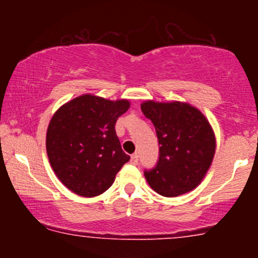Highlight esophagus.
I'll use <instances>...</instances> for the list:
<instances>
[{"label": "esophagus", "mask_w": 258, "mask_h": 258, "mask_svg": "<svg viewBox=\"0 0 258 258\" xmlns=\"http://www.w3.org/2000/svg\"><path fill=\"white\" fill-rule=\"evenodd\" d=\"M131 162L133 165L138 164V154H133V155H131Z\"/></svg>", "instance_id": "34e87169"}]
</instances>
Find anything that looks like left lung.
<instances>
[{"instance_id":"obj_1","label":"left lung","mask_w":258,"mask_h":258,"mask_svg":"<svg viewBox=\"0 0 258 258\" xmlns=\"http://www.w3.org/2000/svg\"><path fill=\"white\" fill-rule=\"evenodd\" d=\"M141 109L154 123L160 146L155 167L144 171L147 182L166 198L193 190L215 156L216 138L210 122L188 103L146 100Z\"/></svg>"}]
</instances>
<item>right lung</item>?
Listing matches in <instances>:
<instances>
[{
    "instance_id": "1",
    "label": "right lung",
    "mask_w": 258,
    "mask_h": 258,
    "mask_svg": "<svg viewBox=\"0 0 258 258\" xmlns=\"http://www.w3.org/2000/svg\"><path fill=\"white\" fill-rule=\"evenodd\" d=\"M128 108L127 99L82 94L54 112L47 128V155L68 189L93 198L110 188L130 160L115 131L117 117Z\"/></svg>"
}]
</instances>
